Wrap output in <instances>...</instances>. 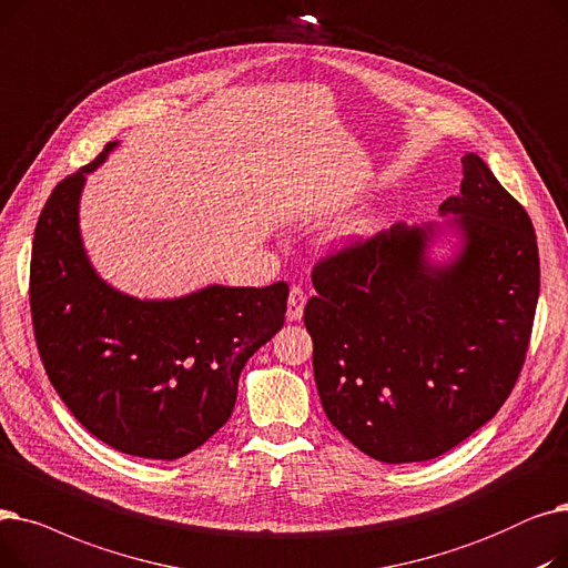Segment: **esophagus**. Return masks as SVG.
I'll list each match as a JSON object with an SVG mask.
<instances>
[{
	"label": "esophagus",
	"instance_id": "1",
	"mask_svg": "<svg viewBox=\"0 0 568 568\" xmlns=\"http://www.w3.org/2000/svg\"><path fill=\"white\" fill-rule=\"evenodd\" d=\"M307 295L301 286H293L288 293V307H286V321H301L305 312Z\"/></svg>",
	"mask_w": 568,
	"mask_h": 568
}]
</instances>
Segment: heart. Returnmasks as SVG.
<instances>
[{
  "label": "heart",
  "mask_w": 568,
  "mask_h": 568,
  "mask_svg": "<svg viewBox=\"0 0 568 568\" xmlns=\"http://www.w3.org/2000/svg\"><path fill=\"white\" fill-rule=\"evenodd\" d=\"M382 226H384V220L379 217V214H363V217H356V220L346 222L344 226H339L331 237V245L335 250L356 245V242L369 240Z\"/></svg>",
  "instance_id": "obj_1"
}]
</instances>
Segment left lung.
<instances>
[{"label": "left lung", "instance_id": "left-lung-1", "mask_svg": "<svg viewBox=\"0 0 568 568\" xmlns=\"http://www.w3.org/2000/svg\"><path fill=\"white\" fill-rule=\"evenodd\" d=\"M444 222L395 224L321 261L305 307L328 420L379 463H423L488 423L518 382L538 303L525 207L463 156ZM446 244L449 252L434 256Z\"/></svg>", "mask_w": 568, "mask_h": 568}]
</instances>
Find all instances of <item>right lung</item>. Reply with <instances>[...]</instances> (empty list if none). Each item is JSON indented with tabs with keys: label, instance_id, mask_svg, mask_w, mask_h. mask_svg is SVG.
I'll use <instances>...</instances> for the list:
<instances>
[{
	"label": "right lung",
	"instance_id": "add662e5",
	"mask_svg": "<svg viewBox=\"0 0 568 568\" xmlns=\"http://www.w3.org/2000/svg\"><path fill=\"white\" fill-rule=\"evenodd\" d=\"M118 145L64 178L41 210L34 335L50 384L80 425L120 453L178 460L231 418L242 367L284 326L288 286L207 284L136 298L108 284L80 233V196Z\"/></svg>",
	"mask_w": 568,
	"mask_h": 568
}]
</instances>
